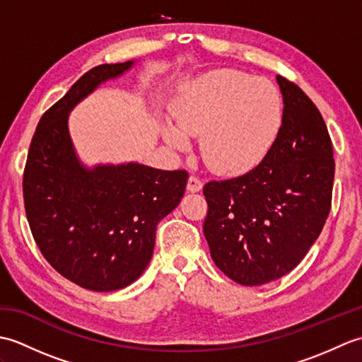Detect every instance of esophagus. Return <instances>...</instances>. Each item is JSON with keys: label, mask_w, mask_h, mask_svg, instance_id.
Wrapping results in <instances>:
<instances>
[{"label": "esophagus", "mask_w": 362, "mask_h": 362, "mask_svg": "<svg viewBox=\"0 0 362 362\" xmlns=\"http://www.w3.org/2000/svg\"><path fill=\"white\" fill-rule=\"evenodd\" d=\"M204 183L201 179H197L196 175H189L188 179V183H187V189L189 191V193H199V191L202 189Z\"/></svg>", "instance_id": "34e87169"}]
</instances>
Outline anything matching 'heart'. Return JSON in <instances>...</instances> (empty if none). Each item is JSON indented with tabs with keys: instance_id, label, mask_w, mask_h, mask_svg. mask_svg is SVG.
Masks as SVG:
<instances>
[{
	"instance_id": "obj_1",
	"label": "heart",
	"mask_w": 362,
	"mask_h": 362,
	"mask_svg": "<svg viewBox=\"0 0 362 362\" xmlns=\"http://www.w3.org/2000/svg\"><path fill=\"white\" fill-rule=\"evenodd\" d=\"M281 96L266 79L219 71L196 79L173 107V124L161 129L175 151L199 138L201 157L213 171L243 174L274 144L281 124Z\"/></svg>"
}]
</instances>
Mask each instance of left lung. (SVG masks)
<instances>
[{"label":"left lung","mask_w":362,"mask_h":362,"mask_svg":"<svg viewBox=\"0 0 362 362\" xmlns=\"http://www.w3.org/2000/svg\"><path fill=\"white\" fill-rule=\"evenodd\" d=\"M281 126L247 174L209 182L204 235L222 272L258 286L291 272L316 243L332 206L333 146L325 121L296 83L276 76Z\"/></svg>","instance_id":"1"}]
</instances>
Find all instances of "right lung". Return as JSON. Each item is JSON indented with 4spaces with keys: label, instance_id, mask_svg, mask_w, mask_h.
Segmentation results:
<instances>
[{
    "label": "right lung",
    "instance_id": "add662e5",
    "mask_svg": "<svg viewBox=\"0 0 362 362\" xmlns=\"http://www.w3.org/2000/svg\"><path fill=\"white\" fill-rule=\"evenodd\" d=\"M136 60L91 68L46 110L30 141L23 197L34 240L65 279L96 292L129 286L148 267L158 222L185 193L187 171L136 161L87 166L68 119L81 101Z\"/></svg>",
    "mask_w": 362,
    "mask_h": 362
}]
</instances>
